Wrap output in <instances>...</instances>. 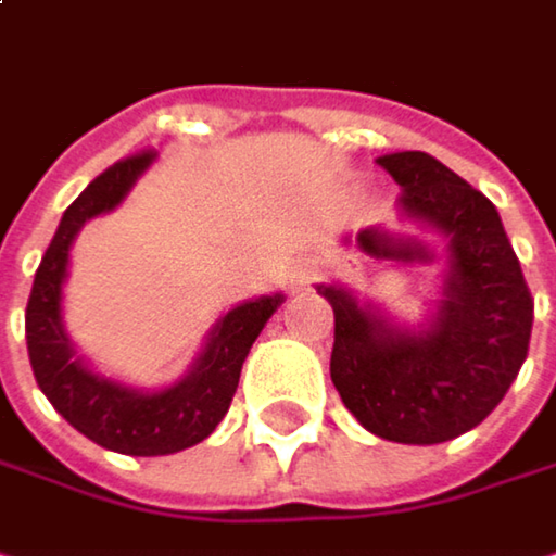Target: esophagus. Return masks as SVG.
I'll return each instance as SVG.
<instances>
[{
    "label": "esophagus",
    "instance_id": "1",
    "mask_svg": "<svg viewBox=\"0 0 556 556\" xmlns=\"http://www.w3.org/2000/svg\"><path fill=\"white\" fill-rule=\"evenodd\" d=\"M302 279H305V277H299V282H302Z\"/></svg>",
    "mask_w": 556,
    "mask_h": 556
}]
</instances>
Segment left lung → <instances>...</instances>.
<instances>
[{"instance_id":"obj_1","label":"left lung","mask_w":556,"mask_h":556,"mask_svg":"<svg viewBox=\"0 0 556 556\" xmlns=\"http://www.w3.org/2000/svg\"><path fill=\"white\" fill-rule=\"evenodd\" d=\"M377 164L402 186V215L447 238L451 270L421 334L392 328L338 286H318L334 308L331 383L377 438L441 444L477 428L518 377L534 299L480 189L421 151L383 154Z\"/></svg>"}]
</instances>
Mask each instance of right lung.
<instances>
[{"label":"right lung","instance_id":"1","mask_svg":"<svg viewBox=\"0 0 556 556\" xmlns=\"http://www.w3.org/2000/svg\"><path fill=\"white\" fill-rule=\"evenodd\" d=\"M151 161L154 151L122 157L118 164L99 173L83 189V195L63 212L54 241L35 274L25 308L28 357L41 392L79 434H86L99 447L131 457L176 454L205 441L215 431L235 399L251 344L282 302L279 295H264L231 308L215 325L192 374L164 392H135L118 387L112 380L96 377L73 357V348L60 325V289L66 277L70 244L86 218L109 212L125 199V192Z\"/></svg>","mask_w":556,"mask_h":556}]
</instances>
